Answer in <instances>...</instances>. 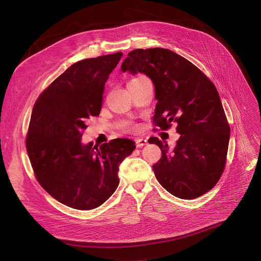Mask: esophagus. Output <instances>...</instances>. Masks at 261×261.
Returning <instances> with one entry per match:
<instances>
[{
  "label": "esophagus",
  "instance_id": "obj_1",
  "mask_svg": "<svg viewBox=\"0 0 261 261\" xmlns=\"http://www.w3.org/2000/svg\"><path fill=\"white\" fill-rule=\"evenodd\" d=\"M146 144H147L146 139H143V138L136 139V145H137V147H142V146H144Z\"/></svg>",
  "mask_w": 261,
  "mask_h": 261
}]
</instances>
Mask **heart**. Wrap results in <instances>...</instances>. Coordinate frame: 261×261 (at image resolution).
<instances>
[{
    "label": "heart",
    "instance_id": "1",
    "mask_svg": "<svg viewBox=\"0 0 261 261\" xmlns=\"http://www.w3.org/2000/svg\"><path fill=\"white\" fill-rule=\"evenodd\" d=\"M140 77H136V79H133V80H130L129 82H135V81H137V80H139Z\"/></svg>",
    "mask_w": 261,
    "mask_h": 261
}]
</instances>
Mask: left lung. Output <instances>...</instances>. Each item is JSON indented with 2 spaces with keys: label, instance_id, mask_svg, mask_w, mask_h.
<instances>
[{
  "label": "left lung",
  "instance_id": "obj_1",
  "mask_svg": "<svg viewBox=\"0 0 261 261\" xmlns=\"http://www.w3.org/2000/svg\"><path fill=\"white\" fill-rule=\"evenodd\" d=\"M122 72L143 73L155 86V125L176 124L175 147L157 137L161 158L153 166L158 182L176 197L192 200L212 190L226 164L229 125L215 85L188 59L168 48H137L128 53Z\"/></svg>",
  "mask_w": 261,
  "mask_h": 261
}]
</instances>
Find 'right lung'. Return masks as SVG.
Wrapping results in <instances>:
<instances>
[{
  "label": "right lung",
  "instance_id": "obj_1",
  "mask_svg": "<svg viewBox=\"0 0 261 261\" xmlns=\"http://www.w3.org/2000/svg\"><path fill=\"white\" fill-rule=\"evenodd\" d=\"M122 56L118 52L73 64L33 108L27 151L35 176L49 195L74 209L106 202L119 186V165L136 147L130 139L82 143L86 121L100 115L105 83Z\"/></svg>",
  "mask_w": 261,
  "mask_h": 261
}]
</instances>
